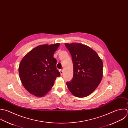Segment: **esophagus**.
Masks as SVG:
<instances>
[{
    "instance_id": "esophagus-1",
    "label": "esophagus",
    "mask_w": 128,
    "mask_h": 128,
    "mask_svg": "<svg viewBox=\"0 0 128 128\" xmlns=\"http://www.w3.org/2000/svg\"><path fill=\"white\" fill-rule=\"evenodd\" d=\"M59 72H60V74H61V75H62V74H63V70H59Z\"/></svg>"
}]
</instances>
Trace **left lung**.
I'll list each match as a JSON object with an SVG mask.
<instances>
[{
	"mask_svg": "<svg viewBox=\"0 0 128 128\" xmlns=\"http://www.w3.org/2000/svg\"><path fill=\"white\" fill-rule=\"evenodd\" d=\"M73 63V78L67 86L75 97H86L94 92L103 77V62L91 47L81 43H65Z\"/></svg>",
	"mask_w": 128,
	"mask_h": 128,
	"instance_id": "obj_1",
	"label": "left lung"
}]
</instances>
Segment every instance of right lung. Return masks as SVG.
<instances>
[{
	"label": "right lung",
	"mask_w": 128,
	"mask_h": 128,
	"mask_svg": "<svg viewBox=\"0 0 128 128\" xmlns=\"http://www.w3.org/2000/svg\"><path fill=\"white\" fill-rule=\"evenodd\" d=\"M59 43L44 44L34 48L22 58L19 65L20 80L25 89L37 97H42L51 89L60 73L53 57Z\"/></svg>",
	"instance_id": "obj_1"
}]
</instances>
